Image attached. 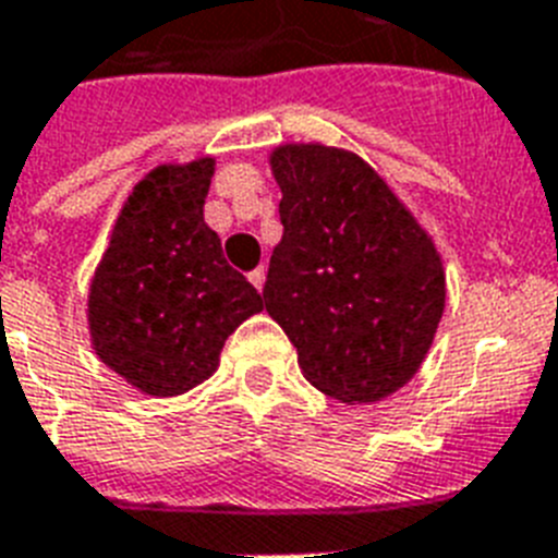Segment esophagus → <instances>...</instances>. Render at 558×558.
Returning a JSON list of instances; mask_svg holds the SVG:
<instances>
[{
  "instance_id": "34e87169",
  "label": "esophagus",
  "mask_w": 558,
  "mask_h": 558,
  "mask_svg": "<svg viewBox=\"0 0 558 558\" xmlns=\"http://www.w3.org/2000/svg\"><path fill=\"white\" fill-rule=\"evenodd\" d=\"M248 280H252V287H255V289H264V280H266L264 266H257V269L248 271Z\"/></svg>"
}]
</instances>
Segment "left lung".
I'll return each mask as SVG.
<instances>
[{
	"instance_id": "left-lung-1",
	"label": "left lung",
	"mask_w": 558,
	"mask_h": 558,
	"mask_svg": "<svg viewBox=\"0 0 558 558\" xmlns=\"http://www.w3.org/2000/svg\"><path fill=\"white\" fill-rule=\"evenodd\" d=\"M283 238L266 312L303 378L343 404H373L418 373L444 312L429 234L357 154L298 143L271 151Z\"/></svg>"
}]
</instances>
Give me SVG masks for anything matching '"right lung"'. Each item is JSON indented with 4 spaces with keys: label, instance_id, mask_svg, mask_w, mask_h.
Returning a JSON list of instances; mask_svg holds the SVG:
<instances>
[{
    "label": "right lung",
    "instance_id": "right-lung-1",
    "mask_svg": "<svg viewBox=\"0 0 558 558\" xmlns=\"http://www.w3.org/2000/svg\"><path fill=\"white\" fill-rule=\"evenodd\" d=\"M211 174V157L148 171L90 280L94 352L146 396H180L206 381L226 338L264 310L203 220Z\"/></svg>",
    "mask_w": 558,
    "mask_h": 558
}]
</instances>
